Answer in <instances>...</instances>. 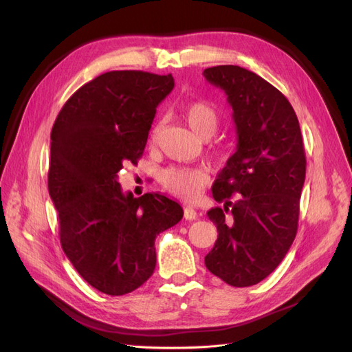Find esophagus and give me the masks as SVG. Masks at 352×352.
Returning <instances> with one entry per match:
<instances>
[{
	"label": "esophagus",
	"instance_id": "obj_1",
	"mask_svg": "<svg viewBox=\"0 0 352 352\" xmlns=\"http://www.w3.org/2000/svg\"><path fill=\"white\" fill-rule=\"evenodd\" d=\"M184 216H185V219H186V220H195V219L198 217V214H197V210H195L194 207H190V206H185V212H184Z\"/></svg>",
	"mask_w": 352,
	"mask_h": 352
}]
</instances>
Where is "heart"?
<instances>
[{
	"instance_id": "obj_1",
	"label": "heart",
	"mask_w": 352,
	"mask_h": 352,
	"mask_svg": "<svg viewBox=\"0 0 352 352\" xmlns=\"http://www.w3.org/2000/svg\"><path fill=\"white\" fill-rule=\"evenodd\" d=\"M182 114L190 129L202 140H208L219 129V111L207 101H194L186 104L182 109ZM157 133L158 126H155L151 132V141L155 140ZM210 155L216 163H225L229 153L223 146H212ZM160 182L168 192L185 199H194L199 195L202 186L206 185L207 176L199 168L168 167L160 176Z\"/></svg>"
}]
</instances>
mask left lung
I'll return each mask as SVG.
<instances>
[{
    "mask_svg": "<svg viewBox=\"0 0 352 352\" xmlns=\"http://www.w3.org/2000/svg\"><path fill=\"white\" fill-rule=\"evenodd\" d=\"M225 91L236 127V151L212 184L221 207L207 216L217 241L206 267L228 285L261 282L289 251L298 229L305 153L291 102L258 74L239 66L204 70Z\"/></svg>",
    "mask_w": 352,
    "mask_h": 352,
    "instance_id": "obj_1",
    "label": "left lung"
}]
</instances>
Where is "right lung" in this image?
<instances>
[{"label":"right lung","mask_w":352,"mask_h":352,"mask_svg":"<svg viewBox=\"0 0 352 352\" xmlns=\"http://www.w3.org/2000/svg\"><path fill=\"white\" fill-rule=\"evenodd\" d=\"M172 74L114 70L85 83L63 105L51 131L48 190L60 242L82 278L107 295L144 285L155 269V238L184 217L160 194L123 192L119 172L145 150Z\"/></svg>","instance_id":"right-lung-1"}]
</instances>
